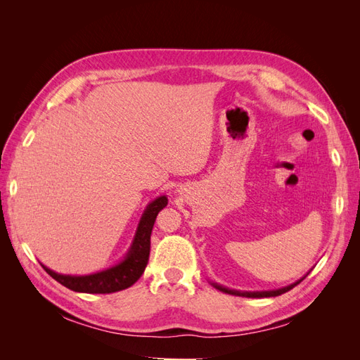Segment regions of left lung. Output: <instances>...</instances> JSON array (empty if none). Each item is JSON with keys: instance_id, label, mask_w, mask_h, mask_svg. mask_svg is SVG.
Returning a JSON list of instances; mask_svg holds the SVG:
<instances>
[{"instance_id": "1", "label": "left lung", "mask_w": 360, "mask_h": 360, "mask_svg": "<svg viewBox=\"0 0 360 360\" xmlns=\"http://www.w3.org/2000/svg\"><path fill=\"white\" fill-rule=\"evenodd\" d=\"M304 278H302L300 281H297L296 284H291L285 288H281V290H274V291H257V292H242V291H236V290H228V288H224L221 285H213L216 290H219L222 292H226V294H233V296H242V297H252V299H258V297H276V296H281V294H284L287 291H290L291 288L296 287L297 284H300V282L303 281Z\"/></svg>"}]
</instances>
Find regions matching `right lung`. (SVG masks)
I'll return each mask as SVG.
<instances>
[{
	"instance_id": "add662e5",
	"label": "right lung",
	"mask_w": 360,
	"mask_h": 360,
	"mask_svg": "<svg viewBox=\"0 0 360 360\" xmlns=\"http://www.w3.org/2000/svg\"><path fill=\"white\" fill-rule=\"evenodd\" d=\"M168 204L167 197H159L153 202L148 204L147 210L143 214V219L139 222L138 231L130 252L127 254L123 263L115 267L99 271L94 275L86 276H70V275H58L51 269L41 266L61 285L72 291L78 292H91V294H110L115 291H122L134 285L135 282L144 274L148 255H150V236L153 230L158 213Z\"/></svg>"
}]
</instances>
